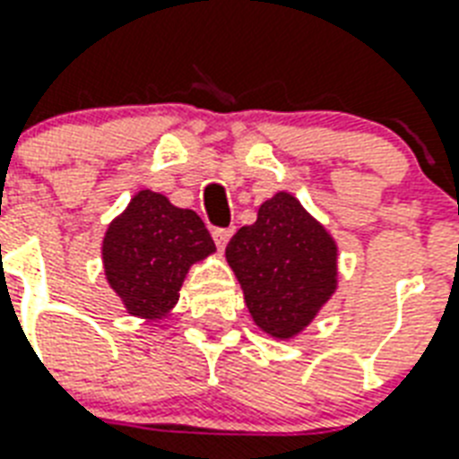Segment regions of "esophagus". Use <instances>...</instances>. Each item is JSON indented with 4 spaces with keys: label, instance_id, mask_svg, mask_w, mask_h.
Listing matches in <instances>:
<instances>
[{
    "label": "esophagus",
    "instance_id": "34e87169",
    "mask_svg": "<svg viewBox=\"0 0 459 459\" xmlns=\"http://www.w3.org/2000/svg\"><path fill=\"white\" fill-rule=\"evenodd\" d=\"M230 236H233V230L230 229H216L214 230V243H216V247L221 250V253H223V247H226V243L230 240Z\"/></svg>",
    "mask_w": 459,
    "mask_h": 459
}]
</instances>
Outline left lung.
I'll list each match as a JSON object with an SVG mask.
<instances>
[{"instance_id":"obj_1","label":"left lung","mask_w":459,"mask_h":459,"mask_svg":"<svg viewBox=\"0 0 459 459\" xmlns=\"http://www.w3.org/2000/svg\"><path fill=\"white\" fill-rule=\"evenodd\" d=\"M253 323L274 339H293L320 315L339 286L332 233L291 192L262 202L257 221L226 245Z\"/></svg>"}]
</instances>
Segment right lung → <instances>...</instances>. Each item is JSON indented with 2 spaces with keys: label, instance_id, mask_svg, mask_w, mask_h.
<instances>
[{
  "label": "right lung",
  "instance_id": "obj_1",
  "mask_svg": "<svg viewBox=\"0 0 459 459\" xmlns=\"http://www.w3.org/2000/svg\"><path fill=\"white\" fill-rule=\"evenodd\" d=\"M214 253V240L192 209L146 187L108 223L100 245L108 284L125 310L146 323L170 317L192 264Z\"/></svg>",
  "mask_w": 459,
  "mask_h": 459
}]
</instances>
